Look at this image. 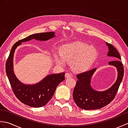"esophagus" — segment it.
<instances>
[{"label":"esophagus","mask_w":128,"mask_h":128,"mask_svg":"<svg viewBox=\"0 0 128 128\" xmlns=\"http://www.w3.org/2000/svg\"><path fill=\"white\" fill-rule=\"evenodd\" d=\"M65 76H66V78H71L72 77V75L70 74V73L67 72L66 74V75H65Z\"/></svg>","instance_id":"obj_1"}]
</instances>
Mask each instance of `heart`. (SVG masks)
<instances>
[{"label":"heart","mask_w":128,"mask_h":128,"mask_svg":"<svg viewBox=\"0 0 128 128\" xmlns=\"http://www.w3.org/2000/svg\"><path fill=\"white\" fill-rule=\"evenodd\" d=\"M60 55L56 54L54 60L57 65L64 66L66 61L72 62V68L76 72H84L90 68L97 57L95 48L80 42L67 43L62 45Z\"/></svg>","instance_id":"1"}]
</instances>
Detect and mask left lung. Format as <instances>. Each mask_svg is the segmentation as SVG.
I'll use <instances>...</instances> for the list:
<instances>
[{"label": "left lung", "instance_id": "1", "mask_svg": "<svg viewBox=\"0 0 128 128\" xmlns=\"http://www.w3.org/2000/svg\"><path fill=\"white\" fill-rule=\"evenodd\" d=\"M108 52L107 56L121 59L120 54L113 46L106 42ZM109 65L115 66L118 72L117 78L113 85L106 90L98 91L92 88L91 81L96 68L80 73L76 75L78 81L73 91L72 97L78 107L85 110L100 109L108 105L114 98L124 75V68L119 60L110 62Z\"/></svg>", "mask_w": 128, "mask_h": 128}]
</instances>
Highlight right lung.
Wrapping results in <instances>:
<instances>
[{
	"instance_id": "add662e5",
	"label": "right lung",
	"mask_w": 128,
	"mask_h": 128,
	"mask_svg": "<svg viewBox=\"0 0 128 128\" xmlns=\"http://www.w3.org/2000/svg\"><path fill=\"white\" fill-rule=\"evenodd\" d=\"M54 32L32 34L15 43L10 51L5 66L6 73L16 97L24 104L35 108L45 106L50 101L55 92L56 87L65 80V73L49 75L33 85L25 84L16 78L14 72V55L15 50L22 42L35 39L46 41L55 37Z\"/></svg>"
}]
</instances>
